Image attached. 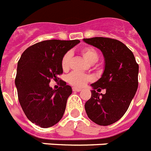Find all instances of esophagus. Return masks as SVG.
<instances>
[{
    "label": "esophagus",
    "instance_id": "34e87169",
    "mask_svg": "<svg viewBox=\"0 0 151 151\" xmlns=\"http://www.w3.org/2000/svg\"><path fill=\"white\" fill-rule=\"evenodd\" d=\"M73 91H77V92H79L81 91V88H72Z\"/></svg>",
    "mask_w": 151,
    "mask_h": 151
}]
</instances>
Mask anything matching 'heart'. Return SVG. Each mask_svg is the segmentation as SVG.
I'll return each mask as SVG.
<instances>
[{
	"label": "heart",
	"instance_id": "b5f03b06",
	"mask_svg": "<svg viewBox=\"0 0 151 151\" xmlns=\"http://www.w3.org/2000/svg\"><path fill=\"white\" fill-rule=\"evenodd\" d=\"M81 53L88 63H94L99 60V52L92 46H84L81 50ZM71 60L70 52H66L61 59V67L64 71H67L70 68V63ZM92 77L90 75H84L82 73L73 72L68 76L67 81L70 84L74 87L84 86L88 82L92 81Z\"/></svg>",
	"mask_w": 151,
	"mask_h": 151
}]
</instances>
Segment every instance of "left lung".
I'll list each match as a JSON object with an SVG mask.
<instances>
[{
    "label": "left lung",
    "instance_id": "1",
    "mask_svg": "<svg viewBox=\"0 0 151 151\" xmlns=\"http://www.w3.org/2000/svg\"><path fill=\"white\" fill-rule=\"evenodd\" d=\"M84 41L101 50L105 66L101 78L91 84V97L84 108L88 118L100 126H109L122 118L138 88L139 65L125 44L111 38L94 37ZM106 89L104 95L95 91Z\"/></svg>",
    "mask_w": 151,
    "mask_h": 151
}]
</instances>
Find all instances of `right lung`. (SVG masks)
Here are the masks:
<instances>
[{"mask_svg": "<svg viewBox=\"0 0 151 151\" xmlns=\"http://www.w3.org/2000/svg\"><path fill=\"white\" fill-rule=\"evenodd\" d=\"M79 40H45L24 50L18 62L15 85L18 101L25 116L42 128L56 124L64 113L71 87L58 78L63 73L61 59ZM51 79L61 81L54 90Z\"/></svg>", "mask_w": 151, "mask_h": 151, "instance_id": "obj_1", "label": "right lung"}]
</instances>
